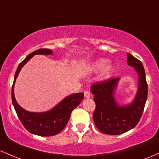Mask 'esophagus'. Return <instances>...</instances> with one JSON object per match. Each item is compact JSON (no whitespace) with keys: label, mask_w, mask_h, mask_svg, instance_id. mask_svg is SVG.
I'll use <instances>...</instances> for the list:
<instances>
[{"label":"esophagus","mask_w":159,"mask_h":159,"mask_svg":"<svg viewBox=\"0 0 159 159\" xmlns=\"http://www.w3.org/2000/svg\"><path fill=\"white\" fill-rule=\"evenodd\" d=\"M84 97L85 98H89L91 97L90 92H89V91H85V92H84Z\"/></svg>","instance_id":"obj_1"}]
</instances>
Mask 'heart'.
I'll return each instance as SVG.
<instances>
[{
    "label": "heart",
    "mask_w": 159,
    "mask_h": 159,
    "mask_svg": "<svg viewBox=\"0 0 159 159\" xmlns=\"http://www.w3.org/2000/svg\"><path fill=\"white\" fill-rule=\"evenodd\" d=\"M107 63V61L104 59H101V60L97 61H96L93 65V69L94 70H101V69L103 68V67L106 66ZM110 70H111L110 67H106V69H105L104 71H103V74H104L105 76H107V75L110 74Z\"/></svg>",
    "instance_id": "heart-1"
}]
</instances>
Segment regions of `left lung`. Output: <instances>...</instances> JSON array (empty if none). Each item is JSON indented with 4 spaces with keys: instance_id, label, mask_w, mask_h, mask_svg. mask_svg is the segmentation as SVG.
Segmentation results:
<instances>
[{
    "instance_id": "1",
    "label": "left lung",
    "mask_w": 159,
    "mask_h": 159,
    "mask_svg": "<svg viewBox=\"0 0 159 159\" xmlns=\"http://www.w3.org/2000/svg\"><path fill=\"white\" fill-rule=\"evenodd\" d=\"M127 56L128 65L134 67L139 76L138 92L131 104L119 107L116 103L114 92L119 77L97 82L91 86L96 105L93 121L98 129L106 134H121L134 128L141 118L147 99L148 85L143 65L130 53Z\"/></svg>"
}]
</instances>
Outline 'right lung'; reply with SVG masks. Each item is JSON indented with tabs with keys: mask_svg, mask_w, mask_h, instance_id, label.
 Segmentation results:
<instances>
[{
	"mask_svg": "<svg viewBox=\"0 0 159 159\" xmlns=\"http://www.w3.org/2000/svg\"><path fill=\"white\" fill-rule=\"evenodd\" d=\"M49 49H39L34 51L19 64L16 71L12 86V102L19 120L25 128L34 134L43 137L58 134L65 128L70 117L71 112L83 101V93H76L69 95L49 111L45 113H31L26 111L18 104L14 97V83L22 67L34 55H50Z\"/></svg>",
	"mask_w": 159,
	"mask_h": 159,
	"instance_id": "1",
	"label": "right lung"
}]
</instances>
